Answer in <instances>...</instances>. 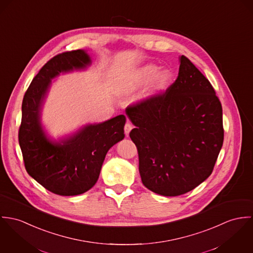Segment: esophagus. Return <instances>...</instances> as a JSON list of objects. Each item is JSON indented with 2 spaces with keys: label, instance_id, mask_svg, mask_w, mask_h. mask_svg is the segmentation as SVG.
Returning a JSON list of instances; mask_svg holds the SVG:
<instances>
[{
  "label": "esophagus",
  "instance_id": "34e87169",
  "mask_svg": "<svg viewBox=\"0 0 253 253\" xmlns=\"http://www.w3.org/2000/svg\"><path fill=\"white\" fill-rule=\"evenodd\" d=\"M132 125H131V123H129V122H127L126 124H125V126H124V132H125V135H126V137H128L129 136V133H130V131L132 130Z\"/></svg>",
  "mask_w": 253,
  "mask_h": 253
}]
</instances>
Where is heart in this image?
Instances as JSON below:
<instances>
[{
  "mask_svg": "<svg viewBox=\"0 0 253 253\" xmlns=\"http://www.w3.org/2000/svg\"><path fill=\"white\" fill-rule=\"evenodd\" d=\"M159 67L154 64H146L137 70L131 84L126 89L130 90L136 86H143L150 83L153 92H160L167 89L172 81V73L169 69L159 71Z\"/></svg>",
  "mask_w": 253,
  "mask_h": 253,
  "instance_id": "obj_1",
  "label": "heart"
}]
</instances>
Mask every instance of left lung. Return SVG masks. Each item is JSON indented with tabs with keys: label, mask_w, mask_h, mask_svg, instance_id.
<instances>
[{
	"label": "left lung",
	"mask_w": 253,
	"mask_h": 253,
	"mask_svg": "<svg viewBox=\"0 0 253 253\" xmlns=\"http://www.w3.org/2000/svg\"><path fill=\"white\" fill-rule=\"evenodd\" d=\"M165 92L126 108L136 126L143 185L163 196L194 189L212 172L224 140L222 107L208 79L184 55Z\"/></svg>",
	"instance_id": "left-lung-1"
}]
</instances>
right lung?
<instances>
[{
    "instance_id": "obj_1",
    "label": "right lung",
    "mask_w": 253,
    "mask_h": 253,
    "mask_svg": "<svg viewBox=\"0 0 253 253\" xmlns=\"http://www.w3.org/2000/svg\"><path fill=\"white\" fill-rule=\"evenodd\" d=\"M90 64L91 58L82 49L51 58L33 79L22 102L18 140L25 169L45 189L61 196L80 195L92 188L107 152L125 137L123 114L86 125L59 140H51L42 128L41 112L51 80Z\"/></svg>"
}]
</instances>
